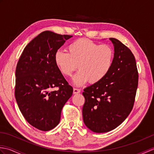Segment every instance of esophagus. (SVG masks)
Here are the masks:
<instances>
[{"mask_svg":"<svg viewBox=\"0 0 154 154\" xmlns=\"http://www.w3.org/2000/svg\"><path fill=\"white\" fill-rule=\"evenodd\" d=\"M81 92V90L79 89H77V88H74L73 89V93L74 94H78Z\"/></svg>","mask_w":154,"mask_h":154,"instance_id":"obj_1","label":"esophagus"}]
</instances>
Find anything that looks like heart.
<instances>
[{
  "label": "heart",
  "mask_w": 154,
  "mask_h": 154,
  "mask_svg": "<svg viewBox=\"0 0 154 154\" xmlns=\"http://www.w3.org/2000/svg\"><path fill=\"white\" fill-rule=\"evenodd\" d=\"M67 49L68 52L57 51L54 61L65 76H71L79 69L72 79L75 85L81 86L88 81L91 83L99 82L112 67L115 54L110 45H100L83 38L72 42Z\"/></svg>",
  "instance_id": "1"
}]
</instances>
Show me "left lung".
Masks as SVG:
<instances>
[{"label":"left lung","instance_id":"8db88e82","mask_svg":"<svg viewBox=\"0 0 154 154\" xmlns=\"http://www.w3.org/2000/svg\"><path fill=\"white\" fill-rule=\"evenodd\" d=\"M112 67L103 79L83 93V122L96 133L109 132L122 124L132 110L138 88V73L132 51L115 38Z\"/></svg>","mask_w":154,"mask_h":154}]
</instances>
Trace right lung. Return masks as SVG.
Instances as JSON below:
<instances>
[{
    "label": "right lung",
    "mask_w": 154,
    "mask_h": 154,
    "mask_svg": "<svg viewBox=\"0 0 154 154\" xmlns=\"http://www.w3.org/2000/svg\"><path fill=\"white\" fill-rule=\"evenodd\" d=\"M72 37L44 31L34 38L20 57L16 69L15 97L27 122L48 131L60 123L64 104L73 94L54 61L55 54ZM58 87L57 90H52Z\"/></svg>",
    "instance_id": "add662e5"
}]
</instances>
